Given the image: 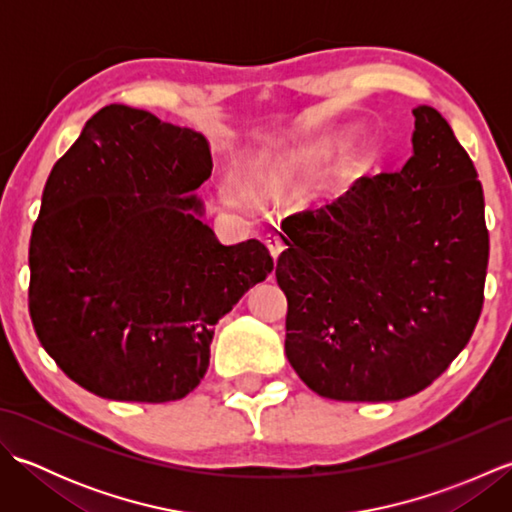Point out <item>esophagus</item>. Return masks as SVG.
<instances>
[{
    "instance_id": "obj_1",
    "label": "esophagus",
    "mask_w": 512,
    "mask_h": 512,
    "mask_svg": "<svg viewBox=\"0 0 512 512\" xmlns=\"http://www.w3.org/2000/svg\"><path fill=\"white\" fill-rule=\"evenodd\" d=\"M266 246L270 250V255H273V259H277L281 253H284V242H281L279 235H266Z\"/></svg>"
}]
</instances>
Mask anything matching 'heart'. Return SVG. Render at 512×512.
I'll return each mask as SVG.
<instances>
[{
    "label": "heart",
    "instance_id": "obj_1",
    "mask_svg": "<svg viewBox=\"0 0 512 512\" xmlns=\"http://www.w3.org/2000/svg\"><path fill=\"white\" fill-rule=\"evenodd\" d=\"M224 195H226V200H228V202L239 204V193H237V189L233 187V184H228L226 191H224Z\"/></svg>",
    "mask_w": 512,
    "mask_h": 512
}]
</instances>
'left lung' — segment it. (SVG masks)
I'll list each match as a JSON object with an SVG mask.
<instances>
[{
    "label": "left lung",
    "instance_id": "8db88e82",
    "mask_svg": "<svg viewBox=\"0 0 512 512\" xmlns=\"http://www.w3.org/2000/svg\"><path fill=\"white\" fill-rule=\"evenodd\" d=\"M411 158L286 217V356L323 398L402 400L469 343L484 303V191L451 125L413 107Z\"/></svg>",
    "mask_w": 512,
    "mask_h": 512
}]
</instances>
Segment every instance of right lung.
<instances>
[{
    "mask_svg": "<svg viewBox=\"0 0 512 512\" xmlns=\"http://www.w3.org/2000/svg\"><path fill=\"white\" fill-rule=\"evenodd\" d=\"M211 145L107 105L52 167L30 237L28 308L54 363L110 400L169 402L200 385L215 323L273 273L268 248L202 222Z\"/></svg>",
    "mask_w": 512,
    "mask_h": 512,
    "instance_id": "add662e5",
    "label": "right lung"
}]
</instances>
